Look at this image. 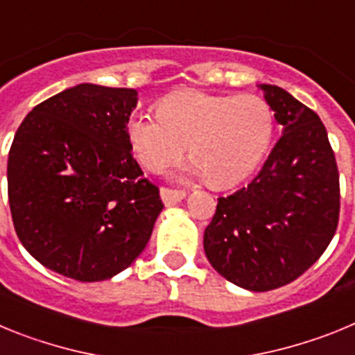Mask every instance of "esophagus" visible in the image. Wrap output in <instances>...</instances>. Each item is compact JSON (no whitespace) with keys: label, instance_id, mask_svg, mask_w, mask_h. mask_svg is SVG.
Masks as SVG:
<instances>
[{"label":"esophagus","instance_id":"34e87169","mask_svg":"<svg viewBox=\"0 0 355 355\" xmlns=\"http://www.w3.org/2000/svg\"><path fill=\"white\" fill-rule=\"evenodd\" d=\"M159 196H162L163 205L172 206V205H178V202H181V200L187 197V192H184V190H171V188H162Z\"/></svg>","mask_w":355,"mask_h":355}]
</instances>
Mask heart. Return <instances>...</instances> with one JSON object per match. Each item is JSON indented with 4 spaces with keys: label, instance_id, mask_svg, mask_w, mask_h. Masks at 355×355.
I'll return each mask as SVG.
<instances>
[{
    "label": "heart",
    "instance_id": "heart-1",
    "mask_svg": "<svg viewBox=\"0 0 355 355\" xmlns=\"http://www.w3.org/2000/svg\"><path fill=\"white\" fill-rule=\"evenodd\" d=\"M274 137V114L254 94L215 96L180 90L158 103V114H137L128 122L135 156L149 171H162L188 150L192 172L215 187L240 183L258 167Z\"/></svg>",
    "mask_w": 355,
    "mask_h": 355
}]
</instances>
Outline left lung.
<instances>
[{
	"instance_id": "obj_1",
	"label": "left lung",
	"mask_w": 355,
	"mask_h": 355,
	"mask_svg": "<svg viewBox=\"0 0 355 355\" xmlns=\"http://www.w3.org/2000/svg\"><path fill=\"white\" fill-rule=\"evenodd\" d=\"M258 87L283 137L247 187L218 199L205 252L229 283L268 291L302 275L331 243L340 218V174L318 115L281 87Z\"/></svg>"
}]
</instances>
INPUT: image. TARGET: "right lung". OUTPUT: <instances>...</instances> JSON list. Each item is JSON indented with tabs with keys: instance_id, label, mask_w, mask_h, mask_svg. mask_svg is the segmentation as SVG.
I'll return each instance as SVG.
<instances>
[{
	"instance_id": "1",
	"label": "right lung",
	"mask_w": 355,
	"mask_h": 355,
	"mask_svg": "<svg viewBox=\"0 0 355 355\" xmlns=\"http://www.w3.org/2000/svg\"><path fill=\"white\" fill-rule=\"evenodd\" d=\"M135 89L80 83L21 122L6 165L8 202L24 249L81 283L114 277L146 249L159 190L131 155Z\"/></svg>"
}]
</instances>
